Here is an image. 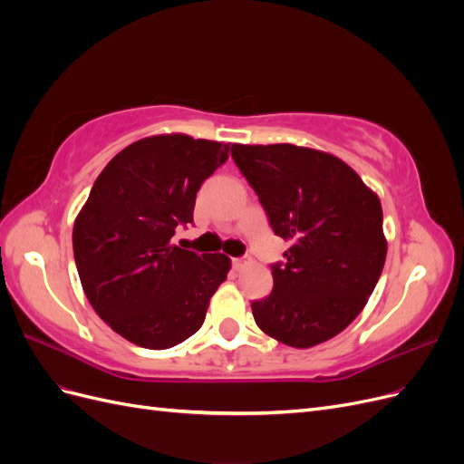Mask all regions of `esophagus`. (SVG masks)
<instances>
[{
    "instance_id": "34e87169",
    "label": "esophagus",
    "mask_w": 464,
    "mask_h": 464,
    "mask_svg": "<svg viewBox=\"0 0 464 464\" xmlns=\"http://www.w3.org/2000/svg\"><path fill=\"white\" fill-rule=\"evenodd\" d=\"M246 265H247V261H246V259H242V257H234V259H232V266H234L236 271H242Z\"/></svg>"
}]
</instances>
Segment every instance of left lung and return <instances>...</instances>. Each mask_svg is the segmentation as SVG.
Returning <instances> with one entry per match:
<instances>
[{"label":"left lung","instance_id":"obj_1","mask_svg":"<svg viewBox=\"0 0 464 464\" xmlns=\"http://www.w3.org/2000/svg\"><path fill=\"white\" fill-rule=\"evenodd\" d=\"M232 159L290 247L273 265V292L251 304L257 327L278 343L312 348L353 323L382 276L387 240L377 193L329 152L237 145Z\"/></svg>","mask_w":464,"mask_h":464}]
</instances>
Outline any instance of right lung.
I'll list each match as a JSON object with an SVG mask.
<instances>
[{
	"label": "right lung",
	"mask_w": 464,
	"mask_h": 464,
	"mask_svg": "<svg viewBox=\"0 0 464 464\" xmlns=\"http://www.w3.org/2000/svg\"><path fill=\"white\" fill-rule=\"evenodd\" d=\"M228 159V145L184 133L139 139L96 178L73 224L82 290L102 321L130 343L164 350L203 325L230 257L172 242L193 222L195 195Z\"/></svg>",
	"instance_id": "add662e5"
}]
</instances>
